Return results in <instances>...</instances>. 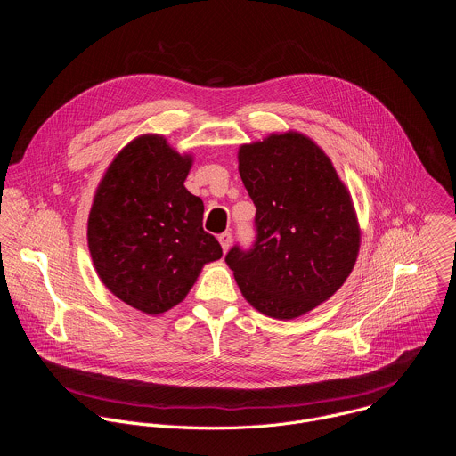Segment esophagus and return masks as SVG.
I'll list each match as a JSON object with an SVG mask.
<instances>
[{
    "mask_svg": "<svg viewBox=\"0 0 456 456\" xmlns=\"http://www.w3.org/2000/svg\"><path fill=\"white\" fill-rule=\"evenodd\" d=\"M218 241H220L224 252H227L229 247H231V243H232V234H231V232H222V234L218 236Z\"/></svg>",
    "mask_w": 456,
    "mask_h": 456,
    "instance_id": "obj_1",
    "label": "esophagus"
}]
</instances>
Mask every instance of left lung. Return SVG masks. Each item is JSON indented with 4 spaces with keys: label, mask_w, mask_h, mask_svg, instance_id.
I'll return each mask as SVG.
<instances>
[{
    "label": "left lung",
    "mask_w": 456,
    "mask_h": 456,
    "mask_svg": "<svg viewBox=\"0 0 456 456\" xmlns=\"http://www.w3.org/2000/svg\"><path fill=\"white\" fill-rule=\"evenodd\" d=\"M238 169L256 206V241L225 262L262 314L294 319L334 296L350 276L361 231L332 160L297 132L240 146Z\"/></svg>",
    "instance_id": "left-lung-1"
}]
</instances>
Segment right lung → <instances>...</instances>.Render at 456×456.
Masks as SVG:
<instances>
[{"mask_svg": "<svg viewBox=\"0 0 456 456\" xmlns=\"http://www.w3.org/2000/svg\"><path fill=\"white\" fill-rule=\"evenodd\" d=\"M192 166L160 135L129 142L106 169L88 216V247L104 287L144 314L178 305L202 267L222 257L202 227L204 202L183 182Z\"/></svg>", "mask_w": 456, "mask_h": 456, "instance_id": "1", "label": "right lung"}]
</instances>
